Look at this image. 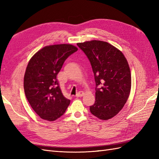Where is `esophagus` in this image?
<instances>
[{"instance_id":"1","label":"esophagus","mask_w":159,"mask_h":159,"mask_svg":"<svg viewBox=\"0 0 159 159\" xmlns=\"http://www.w3.org/2000/svg\"><path fill=\"white\" fill-rule=\"evenodd\" d=\"M84 95V93L83 91H79V92L76 94V98H80V97H82V96Z\"/></svg>"}]
</instances>
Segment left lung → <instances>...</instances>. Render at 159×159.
Listing matches in <instances>:
<instances>
[{"label":"left lung","mask_w":159,"mask_h":159,"mask_svg":"<svg viewBox=\"0 0 159 159\" xmlns=\"http://www.w3.org/2000/svg\"><path fill=\"white\" fill-rule=\"evenodd\" d=\"M77 45L88 57L94 74L95 102L89 107L90 112L102 120L112 118L122 109L131 91V71L125 57L106 42L91 40Z\"/></svg>","instance_id":"1"}]
</instances>
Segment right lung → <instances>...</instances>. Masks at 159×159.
<instances>
[{
    "label": "right lung",
    "instance_id": "right-lung-1",
    "mask_svg": "<svg viewBox=\"0 0 159 159\" xmlns=\"http://www.w3.org/2000/svg\"><path fill=\"white\" fill-rule=\"evenodd\" d=\"M78 50L71 44L45 46L28 62L24 78L26 97L42 119L53 121L64 115L70 103L61 93L57 75L65 60Z\"/></svg>",
    "mask_w": 159,
    "mask_h": 159
}]
</instances>
